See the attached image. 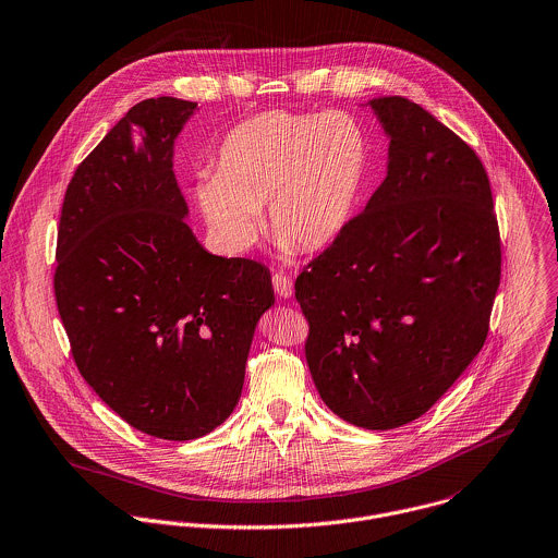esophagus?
Masks as SVG:
<instances>
[{
    "label": "esophagus",
    "mask_w": 558,
    "mask_h": 558,
    "mask_svg": "<svg viewBox=\"0 0 558 558\" xmlns=\"http://www.w3.org/2000/svg\"><path fill=\"white\" fill-rule=\"evenodd\" d=\"M272 288L275 292L281 296V299H290L294 294V286H292V279L283 272H275L272 275Z\"/></svg>",
    "instance_id": "obj_1"
}]
</instances>
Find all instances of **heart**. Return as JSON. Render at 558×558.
<instances>
[{"label": "heart", "instance_id": "obj_1", "mask_svg": "<svg viewBox=\"0 0 558 558\" xmlns=\"http://www.w3.org/2000/svg\"><path fill=\"white\" fill-rule=\"evenodd\" d=\"M371 171V141L342 110H270L235 125L218 147L216 173H201L192 196L214 244L246 253L266 229L290 255L320 251L349 227Z\"/></svg>", "mask_w": 558, "mask_h": 558}]
</instances>
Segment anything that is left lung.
Returning a JSON list of instances; mask_svg holds the SVG:
<instances>
[{
	"instance_id": "8db88e82",
	"label": "left lung",
	"mask_w": 558,
	"mask_h": 558,
	"mask_svg": "<svg viewBox=\"0 0 558 558\" xmlns=\"http://www.w3.org/2000/svg\"><path fill=\"white\" fill-rule=\"evenodd\" d=\"M371 106L389 141L366 209L294 283L325 404L387 430L426 413L481 353L500 233L478 156L404 97Z\"/></svg>"
}]
</instances>
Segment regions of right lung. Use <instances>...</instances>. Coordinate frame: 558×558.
I'll list each match as a JSON object with an SVG mask.
<instances>
[{"label":"right lung","mask_w":558,"mask_h":558,"mask_svg":"<svg viewBox=\"0 0 558 558\" xmlns=\"http://www.w3.org/2000/svg\"><path fill=\"white\" fill-rule=\"evenodd\" d=\"M196 104H136L66 187L56 303L97 396L134 428L171 441L211 433L235 409L270 270L211 255L187 227L173 171ZM142 141H133V130Z\"/></svg>","instance_id":"right-lung-1"}]
</instances>
